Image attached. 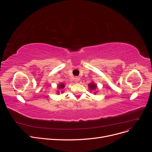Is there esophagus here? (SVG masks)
I'll return each mask as SVG.
<instances>
[{
	"mask_svg": "<svg viewBox=\"0 0 152 152\" xmlns=\"http://www.w3.org/2000/svg\"><path fill=\"white\" fill-rule=\"evenodd\" d=\"M79 80H80V78H79V77H75V81L76 82H79Z\"/></svg>",
	"mask_w": 152,
	"mask_h": 152,
	"instance_id": "1",
	"label": "esophagus"
}]
</instances>
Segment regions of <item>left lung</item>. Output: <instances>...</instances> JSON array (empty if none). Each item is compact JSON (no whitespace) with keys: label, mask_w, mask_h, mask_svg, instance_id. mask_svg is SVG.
Segmentation results:
<instances>
[{"label":"left lung","mask_w":152,"mask_h":152,"mask_svg":"<svg viewBox=\"0 0 152 152\" xmlns=\"http://www.w3.org/2000/svg\"><path fill=\"white\" fill-rule=\"evenodd\" d=\"M88 86L90 90H95L96 88H97V86H96V84H95L94 82H91V83L89 84ZM95 93H94V94Z\"/></svg>","instance_id":"1"}]
</instances>
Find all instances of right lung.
Wrapping results in <instances>:
<instances>
[{
  "label": "right lung",
  "mask_w": 152,
  "mask_h": 152,
  "mask_svg": "<svg viewBox=\"0 0 152 152\" xmlns=\"http://www.w3.org/2000/svg\"><path fill=\"white\" fill-rule=\"evenodd\" d=\"M64 87H65V85L63 84V83H61L60 84H59V86H58V88L59 89H63ZM58 94H59V93H58Z\"/></svg>",
  "instance_id": "1"
}]
</instances>
